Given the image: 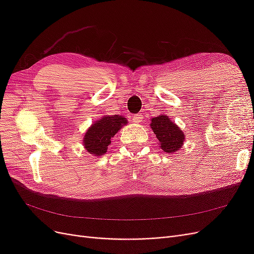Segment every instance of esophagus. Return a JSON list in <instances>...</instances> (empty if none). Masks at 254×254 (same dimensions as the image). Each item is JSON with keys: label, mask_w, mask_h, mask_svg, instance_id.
Segmentation results:
<instances>
[{"label": "esophagus", "mask_w": 254, "mask_h": 254, "mask_svg": "<svg viewBox=\"0 0 254 254\" xmlns=\"http://www.w3.org/2000/svg\"><path fill=\"white\" fill-rule=\"evenodd\" d=\"M144 117L142 113H137V114H134L133 118H132V122L135 123V124H139V123H141L143 121Z\"/></svg>", "instance_id": "esophagus-1"}]
</instances>
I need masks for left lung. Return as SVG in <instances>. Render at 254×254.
<instances>
[{
	"label": "left lung",
	"instance_id": "8db88e82",
	"mask_svg": "<svg viewBox=\"0 0 254 254\" xmlns=\"http://www.w3.org/2000/svg\"><path fill=\"white\" fill-rule=\"evenodd\" d=\"M150 127L160 142V147L167 153H173L181 148L184 134L180 128L164 114L153 118Z\"/></svg>",
	"mask_w": 254,
	"mask_h": 254
}]
</instances>
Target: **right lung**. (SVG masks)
<instances>
[{
  "label": "right lung",
  "instance_id": "obj_1",
  "mask_svg": "<svg viewBox=\"0 0 254 254\" xmlns=\"http://www.w3.org/2000/svg\"><path fill=\"white\" fill-rule=\"evenodd\" d=\"M127 124V120L119 115L104 117L88 129L83 137V145L89 153L94 156H102L107 151L111 139L122 128Z\"/></svg>",
  "mask_w": 254,
  "mask_h": 254
}]
</instances>
